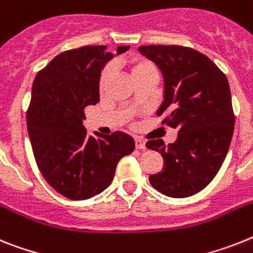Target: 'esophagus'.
Instances as JSON below:
<instances>
[{"instance_id":"1","label":"esophagus","mask_w":253,"mask_h":253,"mask_svg":"<svg viewBox=\"0 0 253 253\" xmlns=\"http://www.w3.org/2000/svg\"><path fill=\"white\" fill-rule=\"evenodd\" d=\"M134 143H135V147H137V149H145L146 147L145 139L141 138V137H135Z\"/></svg>"}]
</instances>
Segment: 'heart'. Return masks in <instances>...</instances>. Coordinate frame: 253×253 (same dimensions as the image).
Instances as JSON below:
<instances>
[{"instance_id":"heart-1","label":"heart","mask_w":253,"mask_h":253,"mask_svg":"<svg viewBox=\"0 0 253 253\" xmlns=\"http://www.w3.org/2000/svg\"><path fill=\"white\" fill-rule=\"evenodd\" d=\"M128 67L130 71V75L133 77V80L135 83H138L145 79H154L158 80L159 77V68L156 66L151 59L146 58L143 55L135 54L131 55L128 59ZM112 77V67L111 66H104L102 68L101 74H99V79H98V89L101 93H103L107 87L108 83L111 80Z\"/></svg>"}]
</instances>
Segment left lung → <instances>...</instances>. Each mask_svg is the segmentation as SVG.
Returning <instances> with one entry per match:
<instances>
[{"label": "left lung", "mask_w": 253, "mask_h": 253, "mask_svg": "<svg viewBox=\"0 0 253 253\" xmlns=\"http://www.w3.org/2000/svg\"><path fill=\"white\" fill-rule=\"evenodd\" d=\"M139 51L164 75L166 95L158 115L167 114L162 124L178 131L174 143L146 142L164 160L149 181L167 197H191L214 178L229 151L235 123L229 81L208 56L191 47L149 45Z\"/></svg>", "instance_id": "left-lung-1"}]
</instances>
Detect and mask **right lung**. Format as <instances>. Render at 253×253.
<instances>
[{
  "mask_svg": "<svg viewBox=\"0 0 253 253\" xmlns=\"http://www.w3.org/2000/svg\"><path fill=\"white\" fill-rule=\"evenodd\" d=\"M87 45L58 54L37 72L27 129L37 167L56 193L85 200L110 186L119 160L134 150L124 131L93 137L83 125L85 108L99 102L98 79L112 53ZM120 46L118 53L128 50Z\"/></svg>",
  "mask_w": 253,
  "mask_h": 253,
  "instance_id": "1",
  "label": "right lung"
}]
</instances>
